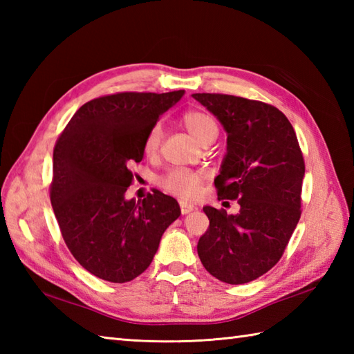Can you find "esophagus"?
<instances>
[{"label": "esophagus", "mask_w": 354, "mask_h": 354, "mask_svg": "<svg viewBox=\"0 0 354 354\" xmlns=\"http://www.w3.org/2000/svg\"><path fill=\"white\" fill-rule=\"evenodd\" d=\"M179 207H181V213L183 214H189V213H192L193 209H194V205H192V204H189V202H181V204H179Z\"/></svg>", "instance_id": "esophagus-1"}]
</instances>
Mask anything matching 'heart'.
<instances>
[{"label": "heart", "instance_id": "obj_1", "mask_svg": "<svg viewBox=\"0 0 354 354\" xmlns=\"http://www.w3.org/2000/svg\"><path fill=\"white\" fill-rule=\"evenodd\" d=\"M183 123L202 145L209 140H214L219 133V126H217L216 120L204 111H187L183 115ZM161 133L162 131L160 124H153L146 132L145 138H142V153L146 156L152 158L158 153L161 145ZM202 179L204 178L199 171L189 169H173L160 179V184L167 193L190 199L198 194Z\"/></svg>", "mask_w": 354, "mask_h": 354}]
</instances>
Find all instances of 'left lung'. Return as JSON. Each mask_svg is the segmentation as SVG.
Instances as JSON below:
<instances>
[{
    "mask_svg": "<svg viewBox=\"0 0 354 354\" xmlns=\"http://www.w3.org/2000/svg\"><path fill=\"white\" fill-rule=\"evenodd\" d=\"M227 131V155L214 179L217 198L240 212L204 207L209 227L198 242L202 265L217 280L250 283L274 268L301 216L304 158L280 109L228 94H193Z\"/></svg>",
    "mask_w": 354,
    "mask_h": 354,
    "instance_id": "obj_1",
    "label": "left lung"
}]
</instances>
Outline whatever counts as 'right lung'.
Here are the masks:
<instances>
[{"mask_svg": "<svg viewBox=\"0 0 354 354\" xmlns=\"http://www.w3.org/2000/svg\"><path fill=\"white\" fill-rule=\"evenodd\" d=\"M171 93H117L77 109L53 150L51 207L62 237L88 272L126 283L145 272L164 231L181 209L153 190L127 201L131 164L142 160V138L165 111L181 100Z\"/></svg>", "mask_w": 354, "mask_h": 354, "instance_id": "obj_1", "label": "right lung"}]
</instances>
